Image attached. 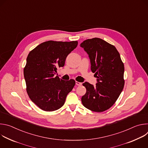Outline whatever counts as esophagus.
<instances>
[{"mask_svg": "<svg viewBox=\"0 0 148 148\" xmlns=\"http://www.w3.org/2000/svg\"><path fill=\"white\" fill-rule=\"evenodd\" d=\"M75 84H76L77 86H81V85H82V83L80 82H78V81H75Z\"/></svg>", "mask_w": 148, "mask_h": 148, "instance_id": "1", "label": "esophagus"}]
</instances>
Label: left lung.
Instances as JSON below:
<instances>
[{
	"label": "left lung",
	"mask_w": 148,
	"mask_h": 148,
	"mask_svg": "<svg viewBox=\"0 0 148 148\" xmlns=\"http://www.w3.org/2000/svg\"><path fill=\"white\" fill-rule=\"evenodd\" d=\"M88 54L91 70L97 79L96 86L89 82L82 84L86 88L81 98L87 109L101 112L110 108L123 90L124 64L115 47L99 38L84 40L81 44Z\"/></svg>",
	"instance_id": "8db88e82"
}]
</instances>
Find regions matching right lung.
<instances>
[{"label":"right lung","mask_w":148,"mask_h":148,"mask_svg":"<svg viewBox=\"0 0 148 148\" xmlns=\"http://www.w3.org/2000/svg\"><path fill=\"white\" fill-rule=\"evenodd\" d=\"M77 41L43 42L32 50L24 68L26 91L30 99L45 111H54L64 104L75 81L54 77L57 67L64 66L67 56L77 47Z\"/></svg>","instance_id":"1"}]
</instances>
